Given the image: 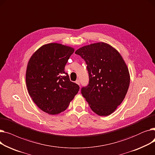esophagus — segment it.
Returning a JSON list of instances; mask_svg holds the SVG:
<instances>
[{"label": "esophagus", "instance_id": "obj_1", "mask_svg": "<svg viewBox=\"0 0 155 155\" xmlns=\"http://www.w3.org/2000/svg\"><path fill=\"white\" fill-rule=\"evenodd\" d=\"M75 83L77 84H78V85H80V80H77L76 81H75Z\"/></svg>", "mask_w": 155, "mask_h": 155}]
</instances>
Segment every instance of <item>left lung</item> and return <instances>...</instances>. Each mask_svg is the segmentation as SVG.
<instances>
[{
  "label": "left lung",
  "mask_w": 155,
  "mask_h": 155,
  "mask_svg": "<svg viewBox=\"0 0 155 155\" xmlns=\"http://www.w3.org/2000/svg\"><path fill=\"white\" fill-rule=\"evenodd\" d=\"M75 54L87 64L89 84L82 88L83 97L97 115L111 114L124 99L130 84L123 57L116 49L104 42L84 46Z\"/></svg>",
  "instance_id": "obj_1"
}]
</instances>
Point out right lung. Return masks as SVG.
I'll use <instances>...</instances> for the list:
<instances>
[{
    "label": "right lung",
    "mask_w": 155,
    "mask_h": 155,
    "mask_svg": "<svg viewBox=\"0 0 155 155\" xmlns=\"http://www.w3.org/2000/svg\"><path fill=\"white\" fill-rule=\"evenodd\" d=\"M75 49L60 43L43 45L30 58L26 83L32 100L43 112L57 115L67 109L79 91L64 67Z\"/></svg>",
    "instance_id": "obj_1"
}]
</instances>
